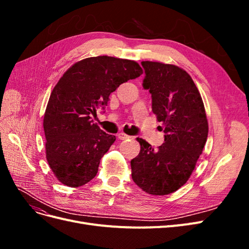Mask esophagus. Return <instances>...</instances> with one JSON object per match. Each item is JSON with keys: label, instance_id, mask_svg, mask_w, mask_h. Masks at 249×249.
Here are the masks:
<instances>
[{"label": "esophagus", "instance_id": "obj_1", "mask_svg": "<svg viewBox=\"0 0 249 249\" xmlns=\"http://www.w3.org/2000/svg\"><path fill=\"white\" fill-rule=\"evenodd\" d=\"M117 138L120 139V140H125V139H130L131 137L129 136V135H126V134L123 133V132H120V133L117 134Z\"/></svg>", "mask_w": 249, "mask_h": 249}]
</instances>
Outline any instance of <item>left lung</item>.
<instances>
[{
  "label": "left lung",
  "instance_id": "1",
  "mask_svg": "<svg viewBox=\"0 0 249 249\" xmlns=\"http://www.w3.org/2000/svg\"><path fill=\"white\" fill-rule=\"evenodd\" d=\"M141 65L143 88L152 94V109L165 135L157 149L137 138L141 149L131 161L132 178L148 194L166 195L190 178L207 142L208 119L198 89L186 71L153 61Z\"/></svg>",
  "mask_w": 249,
  "mask_h": 249
}]
</instances>
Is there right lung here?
Masks as SVG:
<instances>
[{"label": "right lung", "instance_id": "add662e5", "mask_svg": "<svg viewBox=\"0 0 249 249\" xmlns=\"http://www.w3.org/2000/svg\"><path fill=\"white\" fill-rule=\"evenodd\" d=\"M142 72L132 60L97 56L74 63L60 78L43 118L47 160L59 182L74 188L96 176L101 159L116 138L90 116L107 106L120 84Z\"/></svg>", "mask_w": 249, "mask_h": 249}]
</instances>
